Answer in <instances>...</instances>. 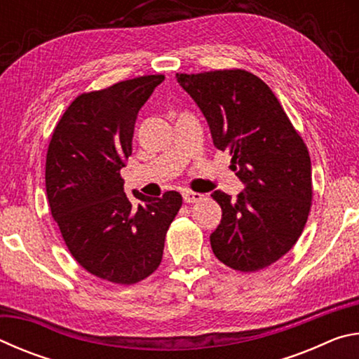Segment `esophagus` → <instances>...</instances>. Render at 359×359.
<instances>
[{"label": "esophagus", "instance_id": "1", "mask_svg": "<svg viewBox=\"0 0 359 359\" xmlns=\"http://www.w3.org/2000/svg\"><path fill=\"white\" fill-rule=\"evenodd\" d=\"M182 196H184V201L185 203H198L201 201V199L204 198V194L201 193H196V191H190V190H185L184 193H182Z\"/></svg>", "mask_w": 359, "mask_h": 359}]
</instances>
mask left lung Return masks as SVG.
<instances>
[{
    "instance_id": "1",
    "label": "left lung",
    "mask_w": 359,
    "mask_h": 359,
    "mask_svg": "<svg viewBox=\"0 0 359 359\" xmlns=\"http://www.w3.org/2000/svg\"><path fill=\"white\" fill-rule=\"evenodd\" d=\"M208 120L214 145L244 182L236 198L217 190L222 222L210 234L215 257L255 272L291 250L312 205L307 145L272 90L245 69L175 74Z\"/></svg>"
}]
</instances>
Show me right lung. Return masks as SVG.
<instances>
[{
	"mask_svg": "<svg viewBox=\"0 0 359 359\" xmlns=\"http://www.w3.org/2000/svg\"><path fill=\"white\" fill-rule=\"evenodd\" d=\"M163 74L117 82L79 95L53 130L46 158L52 217L79 264L102 280L133 285L154 274L169 224L182 208L177 191L149 198L123 191L120 169L131 155L135 123Z\"/></svg>",
	"mask_w": 359,
	"mask_h": 359,
	"instance_id": "obj_1",
	"label": "right lung"
}]
</instances>
